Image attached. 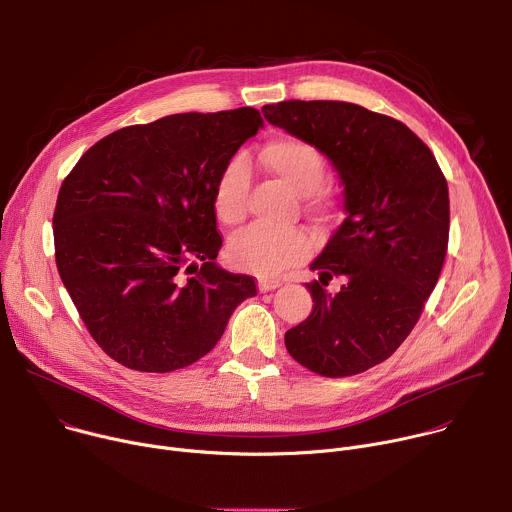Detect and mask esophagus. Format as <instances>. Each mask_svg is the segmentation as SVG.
I'll return each mask as SVG.
<instances>
[{
  "label": "esophagus",
  "mask_w": 512,
  "mask_h": 512,
  "mask_svg": "<svg viewBox=\"0 0 512 512\" xmlns=\"http://www.w3.org/2000/svg\"><path fill=\"white\" fill-rule=\"evenodd\" d=\"M279 285H281V281H277V279H259V291H261V294H265V291H271V289H275Z\"/></svg>",
  "instance_id": "1"
}]
</instances>
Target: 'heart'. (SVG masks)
<instances>
[{
	"mask_svg": "<svg viewBox=\"0 0 512 512\" xmlns=\"http://www.w3.org/2000/svg\"><path fill=\"white\" fill-rule=\"evenodd\" d=\"M259 164L291 188L306 196L308 206L326 216L336 210V196L326 184V160L316 145L298 135H277L263 143ZM251 186L249 166L241 156L231 158L216 176L212 188V210L218 223L235 227L247 216V196ZM314 249L312 237L300 229H273L253 225L229 243V259L235 267L259 277H273L306 259Z\"/></svg>",
	"mask_w": 512,
	"mask_h": 512,
	"instance_id": "obj_1",
	"label": "heart"
}]
</instances>
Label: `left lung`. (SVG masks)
I'll use <instances>...</instances> for the list:
<instances>
[{
    "instance_id": "left-lung-1",
    "label": "left lung",
    "mask_w": 512,
    "mask_h": 512,
    "mask_svg": "<svg viewBox=\"0 0 512 512\" xmlns=\"http://www.w3.org/2000/svg\"><path fill=\"white\" fill-rule=\"evenodd\" d=\"M269 123L312 141L344 184L346 218L312 263L314 308L285 348L322 377L387 360L417 324L442 273L450 237L448 182L427 145L399 119L344 101L265 105ZM340 276L338 295L325 285Z\"/></svg>"
}]
</instances>
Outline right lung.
Listing matches in <instances>:
<instances>
[{
  "label": "right lung",
  "mask_w": 512,
  "mask_h": 512,
  "mask_svg": "<svg viewBox=\"0 0 512 512\" xmlns=\"http://www.w3.org/2000/svg\"><path fill=\"white\" fill-rule=\"evenodd\" d=\"M253 107L178 113L117 129L64 178L54 257L93 340L123 367L172 373L221 340L251 275L216 265L212 188L257 133Z\"/></svg>",
  "instance_id": "right-lung-1"
}]
</instances>
